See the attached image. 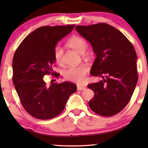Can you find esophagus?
<instances>
[{
    "label": "esophagus",
    "instance_id": "esophagus-1",
    "mask_svg": "<svg viewBox=\"0 0 148 148\" xmlns=\"http://www.w3.org/2000/svg\"><path fill=\"white\" fill-rule=\"evenodd\" d=\"M77 90H84L85 89H86V87H84V86H77Z\"/></svg>",
    "mask_w": 148,
    "mask_h": 148
}]
</instances>
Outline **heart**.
<instances>
[{
  "label": "heart",
  "instance_id": "b5f03b06",
  "mask_svg": "<svg viewBox=\"0 0 148 148\" xmlns=\"http://www.w3.org/2000/svg\"><path fill=\"white\" fill-rule=\"evenodd\" d=\"M66 46L83 56H90L92 53L90 50H86L87 46V42L80 36H72L67 42ZM62 55L63 50L61 47L57 46L55 47L53 56L55 61L57 64H61L62 63ZM87 71L88 68L85 64H82L78 66H71L64 71V76L65 79L69 81L80 84L85 80Z\"/></svg>",
  "mask_w": 148,
  "mask_h": 148
}]
</instances>
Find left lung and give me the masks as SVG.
I'll return each mask as SVG.
<instances>
[{"label":"left lung","instance_id":"obj_1","mask_svg":"<svg viewBox=\"0 0 148 148\" xmlns=\"http://www.w3.org/2000/svg\"><path fill=\"white\" fill-rule=\"evenodd\" d=\"M75 29L91 43L96 55L90 73L102 79L87 86L95 92L90 108L100 116H114L129 103L138 79L134 47L121 31L107 23L77 25Z\"/></svg>","mask_w":148,"mask_h":148}]
</instances>
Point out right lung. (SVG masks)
I'll list each match as a JSON object with an SVG mask.
<instances>
[{
	"mask_svg": "<svg viewBox=\"0 0 148 148\" xmlns=\"http://www.w3.org/2000/svg\"><path fill=\"white\" fill-rule=\"evenodd\" d=\"M74 25L44 26L34 30L17 47L12 61L13 84L24 109L35 118L49 119L64 110L69 97L76 91L69 82L46 84L45 75L58 77L54 72L53 51Z\"/></svg>",
	"mask_w": 148,
	"mask_h": 148,
	"instance_id": "obj_1",
	"label": "right lung"
}]
</instances>
